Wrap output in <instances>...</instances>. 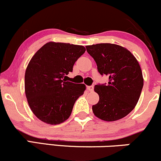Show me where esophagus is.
<instances>
[{"instance_id":"1","label":"esophagus","mask_w":161,"mask_h":161,"mask_svg":"<svg viewBox=\"0 0 161 161\" xmlns=\"http://www.w3.org/2000/svg\"><path fill=\"white\" fill-rule=\"evenodd\" d=\"M87 89H88L89 92H93V90H94V86H87Z\"/></svg>"}]
</instances>
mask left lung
<instances>
[{
	"label": "left lung",
	"instance_id": "8db88e82",
	"mask_svg": "<svg viewBox=\"0 0 161 161\" xmlns=\"http://www.w3.org/2000/svg\"><path fill=\"white\" fill-rule=\"evenodd\" d=\"M86 47L100 74L109 77L108 84L95 86L99 101L92 106L94 114L104 121L122 119L133 110L141 95L144 79L139 64L122 46L104 43Z\"/></svg>",
	"mask_w": 161,
	"mask_h": 161
}]
</instances>
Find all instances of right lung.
I'll return each mask as SVG.
<instances>
[{
  "mask_svg": "<svg viewBox=\"0 0 161 161\" xmlns=\"http://www.w3.org/2000/svg\"><path fill=\"white\" fill-rule=\"evenodd\" d=\"M86 47L69 43L48 42L29 63L25 74V92L29 107L40 120L51 125L69 117L86 86L65 80Z\"/></svg>",
  "mask_w": 161,
  "mask_h": 161,
  "instance_id": "obj_1",
  "label": "right lung"
}]
</instances>
